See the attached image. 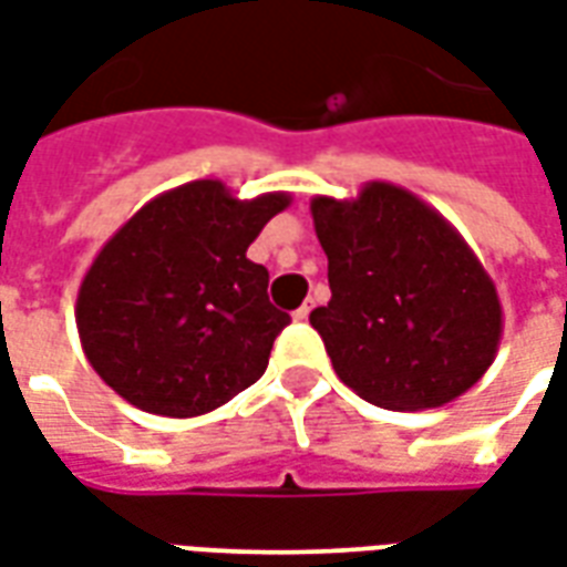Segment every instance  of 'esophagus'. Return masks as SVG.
<instances>
[{
	"label": "esophagus",
	"instance_id": "obj_1",
	"mask_svg": "<svg viewBox=\"0 0 567 567\" xmlns=\"http://www.w3.org/2000/svg\"><path fill=\"white\" fill-rule=\"evenodd\" d=\"M295 319H297V321H307V319H309V307H300V309H297Z\"/></svg>",
	"mask_w": 567,
	"mask_h": 567
}]
</instances>
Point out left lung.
<instances>
[{
	"mask_svg": "<svg viewBox=\"0 0 567 567\" xmlns=\"http://www.w3.org/2000/svg\"><path fill=\"white\" fill-rule=\"evenodd\" d=\"M328 307L309 312L337 377L385 410H431L474 385L498 352L495 282L437 209L389 182L312 197Z\"/></svg>",
	"mask_w": 567,
	"mask_h": 567,
	"instance_id": "obj_1",
	"label": "left lung"
}]
</instances>
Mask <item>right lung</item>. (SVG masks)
Here are the masks:
<instances>
[{"instance_id":"1","label":"right lung","mask_w":567,"mask_h":567,"mask_svg":"<svg viewBox=\"0 0 567 567\" xmlns=\"http://www.w3.org/2000/svg\"><path fill=\"white\" fill-rule=\"evenodd\" d=\"M288 203L282 190L239 199L215 178L148 199L79 288L81 349L105 385L145 413L190 419L258 382L291 319L246 251Z\"/></svg>"}]
</instances>
